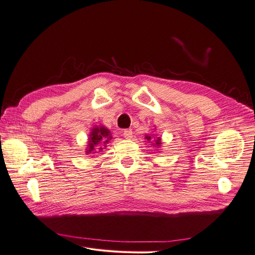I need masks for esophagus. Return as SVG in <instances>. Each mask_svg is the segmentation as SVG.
<instances>
[{
	"label": "esophagus",
	"instance_id": "esophagus-1",
	"mask_svg": "<svg viewBox=\"0 0 255 255\" xmlns=\"http://www.w3.org/2000/svg\"><path fill=\"white\" fill-rule=\"evenodd\" d=\"M122 134H123V137H125L126 139H130V138H132V136H133L132 129H129V128H127V129L123 130Z\"/></svg>",
	"mask_w": 255,
	"mask_h": 255
}]
</instances>
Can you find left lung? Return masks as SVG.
<instances>
[{
    "label": "left lung",
    "mask_w": 255,
    "mask_h": 255,
    "mask_svg": "<svg viewBox=\"0 0 255 255\" xmlns=\"http://www.w3.org/2000/svg\"><path fill=\"white\" fill-rule=\"evenodd\" d=\"M145 139L150 141V140H151V136L146 135V136H145ZM154 140H155V143H153L154 145H155V146H160V145H161V141H160V138H159V137H157L156 139H154Z\"/></svg>",
    "instance_id": "8db88e82"
}]
</instances>
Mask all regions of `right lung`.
<instances>
[{"label":"right lung","instance_id":"obj_1","mask_svg":"<svg viewBox=\"0 0 255 255\" xmlns=\"http://www.w3.org/2000/svg\"><path fill=\"white\" fill-rule=\"evenodd\" d=\"M112 134L110 132L109 128H106L105 127H95L91 129L90 135H89V140H88V146H87V154L90 153H96V148L99 145H103L109 143V141L112 139ZM100 150H102V148H99Z\"/></svg>","mask_w":255,"mask_h":255}]
</instances>
